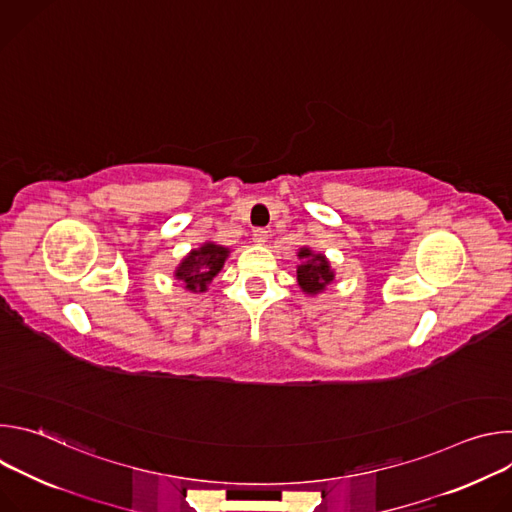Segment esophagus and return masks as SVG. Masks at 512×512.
Instances as JSON below:
<instances>
[{
    "instance_id": "esophagus-1",
    "label": "esophagus",
    "mask_w": 512,
    "mask_h": 512,
    "mask_svg": "<svg viewBox=\"0 0 512 512\" xmlns=\"http://www.w3.org/2000/svg\"><path fill=\"white\" fill-rule=\"evenodd\" d=\"M267 237H269V233L265 229H255L253 231V241L259 243V245H263L267 241Z\"/></svg>"
}]
</instances>
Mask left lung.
I'll return each mask as SVG.
<instances>
[{"label":"left lung","mask_w":512,"mask_h":512,"mask_svg":"<svg viewBox=\"0 0 512 512\" xmlns=\"http://www.w3.org/2000/svg\"><path fill=\"white\" fill-rule=\"evenodd\" d=\"M300 259H304V263L298 267V281L308 294H318L334 279L324 255H314L310 249H302Z\"/></svg>","instance_id":"8db88e82"}]
</instances>
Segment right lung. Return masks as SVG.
Returning <instances> with one entry per match:
<instances>
[{
    "mask_svg": "<svg viewBox=\"0 0 512 512\" xmlns=\"http://www.w3.org/2000/svg\"><path fill=\"white\" fill-rule=\"evenodd\" d=\"M227 255H229V249L214 243H206L198 251H192L182 261V265L176 271V277L184 281L186 289L204 291L206 285L212 281V277L225 265Z\"/></svg>",
    "mask_w": 512,
    "mask_h": 512,
    "instance_id": "obj_1",
    "label": "right lung"
}]
</instances>
